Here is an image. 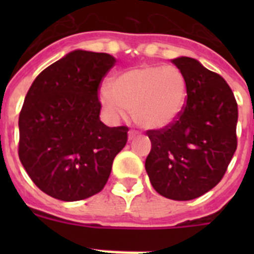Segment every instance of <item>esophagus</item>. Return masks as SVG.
<instances>
[{
    "label": "esophagus",
    "instance_id": "34e87169",
    "mask_svg": "<svg viewBox=\"0 0 254 254\" xmlns=\"http://www.w3.org/2000/svg\"><path fill=\"white\" fill-rule=\"evenodd\" d=\"M138 136V132L137 131H133V129H131V131L128 132V140H133V138H136Z\"/></svg>",
    "mask_w": 254,
    "mask_h": 254
}]
</instances>
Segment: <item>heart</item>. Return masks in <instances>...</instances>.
<instances>
[{
    "label": "heart",
    "mask_w": 254,
    "mask_h": 254,
    "mask_svg": "<svg viewBox=\"0 0 254 254\" xmlns=\"http://www.w3.org/2000/svg\"><path fill=\"white\" fill-rule=\"evenodd\" d=\"M103 109L113 120L132 112L133 121L146 129L169 127L187 102V84L174 66L145 64L117 75L99 93Z\"/></svg>",
    "instance_id": "b5f03b06"
}]
</instances>
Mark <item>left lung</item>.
<instances>
[{
    "label": "left lung",
    "mask_w": 254,
    "mask_h": 254,
    "mask_svg": "<svg viewBox=\"0 0 254 254\" xmlns=\"http://www.w3.org/2000/svg\"><path fill=\"white\" fill-rule=\"evenodd\" d=\"M187 84V103L176 122L146 132L145 161L154 190L176 201L202 196L225 174L237 150L238 105L232 89L194 58L172 60Z\"/></svg>",
    "instance_id": "1"
}]
</instances>
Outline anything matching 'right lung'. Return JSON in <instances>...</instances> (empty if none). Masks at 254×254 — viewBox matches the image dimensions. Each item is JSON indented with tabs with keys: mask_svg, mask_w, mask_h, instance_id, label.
<instances>
[{
	"mask_svg": "<svg viewBox=\"0 0 254 254\" xmlns=\"http://www.w3.org/2000/svg\"><path fill=\"white\" fill-rule=\"evenodd\" d=\"M116 64L108 53L68 55L43 69L31 84L19 116V158L44 193L80 201L104 188L128 127L100 121L99 85Z\"/></svg>",
	"mask_w": 254,
	"mask_h": 254,
	"instance_id": "1",
	"label": "right lung"
}]
</instances>
